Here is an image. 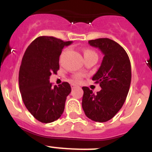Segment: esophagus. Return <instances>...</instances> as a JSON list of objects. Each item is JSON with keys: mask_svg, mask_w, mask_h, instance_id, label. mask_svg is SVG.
<instances>
[{"mask_svg": "<svg viewBox=\"0 0 152 152\" xmlns=\"http://www.w3.org/2000/svg\"><path fill=\"white\" fill-rule=\"evenodd\" d=\"M71 87H72V89H74V88H77V84H71Z\"/></svg>", "mask_w": 152, "mask_h": 152, "instance_id": "1", "label": "esophagus"}]
</instances>
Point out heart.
Wrapping results in <instances>:
<instances>
[{"label": "heart", "mask_w": 152, "mask_h": 152, "mask_svg": "<svg viewBox=\"0 0 152 152\" xmlns=\"http://www.w3.org/2000/svg\"><path fill=\"white\" fill-rule=\"evenodd\" d=\"M92 54H96V53H95V52H94V51L91 50V49H86V50H84V56H89V55H92ZM82 77H83V75H81V74H76V75H75L73 77H72V78H73V80H75V81H80V80L82 79Z\"/></svg>", "instance_id": "heart-1"}]
</instances>
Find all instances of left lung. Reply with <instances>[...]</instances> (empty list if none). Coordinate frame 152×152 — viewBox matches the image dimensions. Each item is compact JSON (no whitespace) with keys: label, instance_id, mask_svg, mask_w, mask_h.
I'll return each mask as SVG.
<instances>
[{"label":"left lung","instance_id":"left-lung-1","mask_svg":"<svg viewBox=\"0 0 152 152\" xmlns=\"http://www.w3.org/2000/svg\"><path fill=\"white\" fill-rule=\"evenodd\" d=\"M88 43L104 55L92 78L102 89L94 94L89 88L83 87L82 108L91 120L104 123L112 119L126 101L131 84V63L125 49L113 40L96 39Z\"/></svg>","mask_w":152,"mask_h":152}]
</instances>
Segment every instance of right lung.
<instances>
[{"instance_id":"obj_1","label":"right lung","mask_w":152,"mask_h":152,"mask_svg":"<svg viewBox=\"0 0 152 152\" xmlns=\"http://www.w3.org/2000/svg\"><path fill=\"white\" fill-rule=\"evenodd\" d=\"M72 42L53 36H39L29 44L22 58L19 72L21 96L29 112L41 123L56 121L64 112L71 86L63 82L53 87L49 77L57 74L62 49Z\"/></svg>"}]
</instances>
